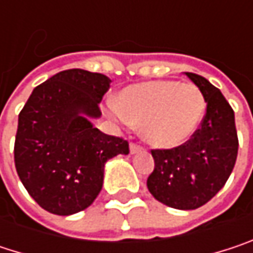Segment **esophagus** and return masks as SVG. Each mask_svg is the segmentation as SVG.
I'll list each match as a JSON object with an SVG mask.
<instances>
[{"mask_svg": "<svg viewBox=\"0 0 253 253\" xmlns=\"http://www.w3.org/2000/svg\"><path fill=\"white\" fill-rule=\"evenodd\" d=\"M142 151H143L142 146H139V145H136V143H131V145H130V154H137V152H142Z\"/></svg>", "mask_w": 253, "mask_h": 253, "instance_id": "esophagus-1", "label": "esophagus"}]
</instances>
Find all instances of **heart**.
<instances>
[{
  "label": "heart",
  "mask_w": 253,
  "mask_h": 253,
  "mask_svg": "<svg viewBox=\"0 0 253 253\" xmlns=\"http://www.w3.org/2000/svg\"><path fill=\"white\" fill-rule=\"evenodd\" d=\"M207 110L202 90L193 83L155 80L123 89L108 114L125 126L139 125L140 136L155 148L170 149L187 142Z\"/></svg>",
  "instance_id": "heart-1"
}]
</instances>
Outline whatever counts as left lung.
<instances>
[{"label":"left lung","instance_id":"8db88e82","mask_svg":"<svg viewBox=\"0 0 253 253\" xmlns=\"http://www.w3.org/2000/svg\"><path fill=\"white\" fill-rule=\"evenodd\" d=\"M186 76L205 96V117L186 143L151 151L155 169L146 184L161 204L176 210H196L226 184L237 158L239 140L234 113L220 89L199 75Z\"/></svg>","mask_w":253,"mask_h":253}]
</instances>
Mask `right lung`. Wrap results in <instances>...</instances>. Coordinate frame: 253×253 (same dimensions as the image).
Wrapping results in <instances>:
<instances>
[{"label":"right lung","mask_w":253,"mask_h":253,"mask_svg":"<svg viewBox=\"0 0 253 253\" xmlns=\"http://www.w3.org/2000/svg\"><path fill=\"white\" fill-rule=\"evenodd\" d=\"M110 77L82 69L60 72L36 86L19 114L16 170L45 211L72 215L99 195L105 163L128 154V143L90 123Z\"/></svg>","instance_id":"right-lung-1"}]
</instances>
